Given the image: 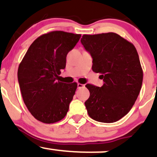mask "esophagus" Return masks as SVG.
Wrapping results in <instances>:
<instances>
[{
    "instance_id": "1",
    "label": "esophagus",
    "mask_w": 157,
    "mask_h": 157,
    "mask_svg": "<svg viewBox=\"0 0 157 157\" xmlns=\"http://www.w3.org/2000/svg\"><path fill=\"white\" fill-rule=\"evenodd\" d=\"M85 87L84 84H81V83H77V88L80 89V88H83Z\"/></svg>"
}]
</instances>
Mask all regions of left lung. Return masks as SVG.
Listing matches in <instances>:
<instances>
[{
    "label": "left lung",
    "instance_id": "obj_1",
    "mask_svg": "<svg viewBox=\"0 0 157 157\" xmlns=\"http://www.w3.org/2000/svg\"><path fill=\"white\" fill-rule=\"evenodd\" d=\"M80 41L91 54L93 71L104 81L102 87L86 85L89 116L99 122H115L129 112L141 89L143 70L137 50L114 33L83 35Z\"/></svg>",
    "mask_w": 157,
    "mask_h": 157
}]
</instances>
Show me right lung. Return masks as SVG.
Wrapping results in <instances>:
<instances>
[{
  "mask_svg": "<svg viewBox=\"0 0 157 157\" xmlns=\"http://www.w3.org/2000/svg\"><path fill=\"white\" fill-rule=\"evenodd\" d=\"M80 34L52 31L38 37L19 65L18 82L23 102L36 119L45 124L65 117L77 87V83L60 82L66 57Z\"/></svg>",
  "mask_w": 157,
  "mask_h": 157,
  "instance_id": "1",
  "label": "right lung"
}]
</instances>
